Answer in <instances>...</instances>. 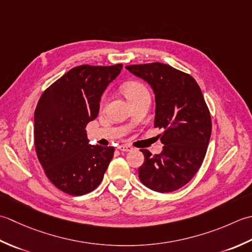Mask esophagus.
Listing matches in <instances>:
<instances>
[{
	"mask_svg": "<svg viewBox=\"0 0 252 252\" xmlns=\"http://www.w3.org/2000/svg\"><path fill=\"white\" fill-rule=\"evenodd\" d=\"M117 149L121 151H125V152H129V151H132V147L128 146V145H121L117 147Z\"/></svg>",
	"mask_w": 252,
	"mask_h": 252,
	"instance_id": "obj_1",
	"label": "esophagus"
}]
</instances>
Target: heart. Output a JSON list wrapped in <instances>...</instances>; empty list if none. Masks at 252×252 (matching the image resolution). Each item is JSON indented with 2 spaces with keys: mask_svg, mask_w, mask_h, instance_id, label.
Returning a JSON list of instances; mask_svg holds the SVG:
<instances>
[{
  "mask_svg": "<svg viewBox=\"0 0 252 252\" xmlns=\"http://www.w3.org/2000/svg\"><path fill=\"white\" fill-rule=\"evenodd\" d=\"M122 90H123V94H125V96L130 102L136 100L137 97L149 94L147 87L143 84L139 83V81H128V83H126L124 86H123ZM103 102H104V97H102L101 104H103Z\"/></svg>",
  "mask_w": 252,
  "mask_h": 252,
  "instance_id": "heart-1",
  "label": "heart"
}]
</instances>
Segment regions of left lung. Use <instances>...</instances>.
Wrapping results in <instances>:
<instances>
[{"instance_id":"1","label":"left lung","mask_w":252,"mask_h":252,"mask_svg":"<svg viewBox=\"0 0 252 252\" xmlns=\"http://www.w3.org/2000/svg\"><path fill=\"white\" fill-rule=\"evenodd\" d=\"M126 68L152 87L156 94L155 127L164 145L160 155L142 149L138 169L141 183L158 192H172L196 175L207 153L211 115L197 81L167 64L128 65Z\"/></svg>"}]
</instances>
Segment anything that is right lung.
I'll use <instances>...</instances> for the list:
<instances>
[{"instance_id":"right-lung-1","label":"right lung","mask_w":252,"mask_h":252,"mask_svg":"<svg viewBox=\"0 0 252 252\" xmlns=\"http://www.w3.org/2000/svg\"><path fill=\"white\" fill-rule=\"evenodd\" d=\"M123 67L80 65L44 90L34 111V148L56 188L83 196L99 186L114 147L88 145L86 126L99 114L103 91Z\"/></svg>"}]
</instances>
